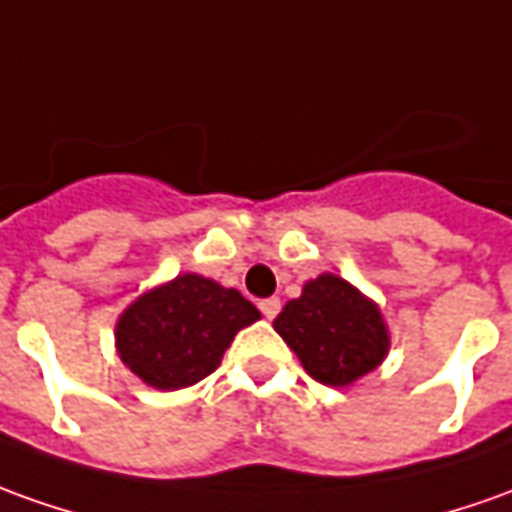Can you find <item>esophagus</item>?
Here are the masks:
<instances>
[{"label":"esophagus","instance_id":"1","mask_svg":"<svg viewBox=\"0 0 512 512\" xmlns=\"http://www.w3.org/2000/svg\"><path fill=\"white\" fill-rule=\"evenodd\" d=\"M259 309H262V315L267 317V320H273V317L281 312V301H278V298H267V301L259 303Z\"/></svg>","mask_w":512,"mask_h":512}]
</instances>
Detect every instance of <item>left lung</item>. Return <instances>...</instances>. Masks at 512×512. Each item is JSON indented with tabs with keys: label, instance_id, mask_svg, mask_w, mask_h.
Segmentation results:
<instances>
[{
	"label": "left lung",
	"instance_id": "1",
	"mask_svg": "<svg viewBox=\"0 0 512 512\" xmlns=\"http://www.w3.org/2000/svg\"><path fill=\"white\" fill-rule=\"evenodd\" d=\"M273 329L301 359L303 370L329 387H348L376 370L390 351L379 303L351 281L320 273L303 284L273 320Z\"/></svg>",
	"mask_w": 512,
	"mask_h": 512
}]
</instances>
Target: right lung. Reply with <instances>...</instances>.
Wrapping results in <instances>:
<instances>
[{
	"instance_id": "1",
	"label": "right lung",
	"mask_w": 512,
	"mask_h": 512,
	"mask_svg": "<svg viewBox=\"0 0 512 512\" xmlns=\"http://www.w3.org/2000/svg\"><path fill=\"white\" fill-rule=\"evenodd\" d=\"M262 312L214 278L181 273L144 290L114 329L125 368L155 390H183L220 368L236 331Z\"/></svg>"
}]
</instances>
